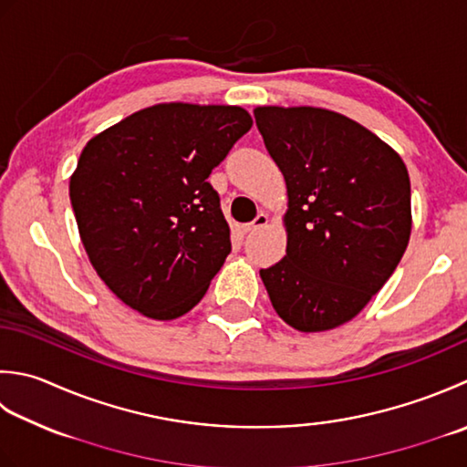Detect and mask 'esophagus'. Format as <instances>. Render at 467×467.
<instances>
[{
    "instance_id": "1",
    "label": "esophagus",
    "mask_w": 467,
    "mask_h": 467,
    "mask_svg": "<svg viewBox=\"0 0 467 467\" xmlns=\"http://www.w3.org/2000/svg\"><path fill=\"white\" fill-rule=\"evenodd\" d=\"M267 223H269V216L261 213V214H257V218H254L253 223L244 224V231H246V233H253V231H257V228H263Z\"/></svg>"
}]
</instances>
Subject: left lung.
Segmentation results:
<instances>
[{"label":"left lung","instance_id":"1","mask_svg":"<svg viewBox=\"0 0 467 467\" xmlns=\"http://www.w3.org/2000/svg\"><path fill=\"white\" fill-rule=\"evenodd\" d=\"M287 186V253L261 279L283 322L326 332L379 294L410 236L405 161L380 137L319 107H257Z\"/></svg>","mask_w":467,"mask_h":467}]
</instances>
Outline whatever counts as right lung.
Returning a JSON list of instances; mask_svg holds the SVG:
<instances>
[{"instance_id":"right-lung-1","label":"right lung","mask_w":467,"mask_h":467,"mask_svg":"<svg viewBox=\"0 0 467 467\" xmlns=\"http://www.w3.org/2000/svg\"><path fill=\"white\" fill-rule=\"evenodd\" d=\"M243 107L160 103L97 133L70 176V204L97 275L135 312L176 319L231 253L208 176L251 130Z\"/></svg>"}]
</instances>
